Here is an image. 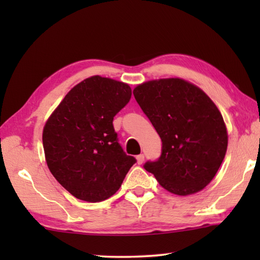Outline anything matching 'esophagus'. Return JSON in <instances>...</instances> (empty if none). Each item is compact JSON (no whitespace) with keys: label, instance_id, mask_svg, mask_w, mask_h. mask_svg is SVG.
<instances>
[{"label":"esophagus","instance_id":"1","mask_svg":"<svg viewBox=\"0 0 260 260\" xmlns=\"http://www.w3.org/2000/svg\"><path fill=\"white\" fill-rule=\"evenodd\" d=\"M136 159H138V164H142V162L144 161V155L143 153H141V155H138L136 156Z\"/></svg>","mask_w":260,"mask_h":260}]
</instances>
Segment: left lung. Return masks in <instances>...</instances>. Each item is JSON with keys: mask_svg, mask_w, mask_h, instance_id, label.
Instances as JSON below:
<instances>
[{"mask_svg": "<svg viewBox=\"0 0 260 260\" xmlns=\"http://www.w3.org/2000/svg\"><path fill=\"white\" fill-rule=\"evenodd\" d=\"M136 102L161 140L157 160L143 165L162 188L190 195L208 186L227 150L221 113L203 90L182 79L144 82L133 90Z\"/></svg>", "mask_w": 260, "mask_h": 260, "instance_id": "1", "label": "left lung"}]
</instances>
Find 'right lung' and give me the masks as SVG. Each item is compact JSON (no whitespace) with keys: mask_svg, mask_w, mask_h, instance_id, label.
<instances>
[{"mask_svg":"<svg viewBox=\"0 0 260 260\" xmlns=\"http://www.w3.org/2000/svg\"><path fill=\"white\" fill-rule=\"evenodd\" d=\"M131 96L124 82L90 77L69 91L46 122L47 165L77 199L96 203L111 197L136 162L126 155L112 124Z\"/></svg>","mask_w":260,"mask_h":260,"instance_id":"1","label":"right lung"}]
</instances>
